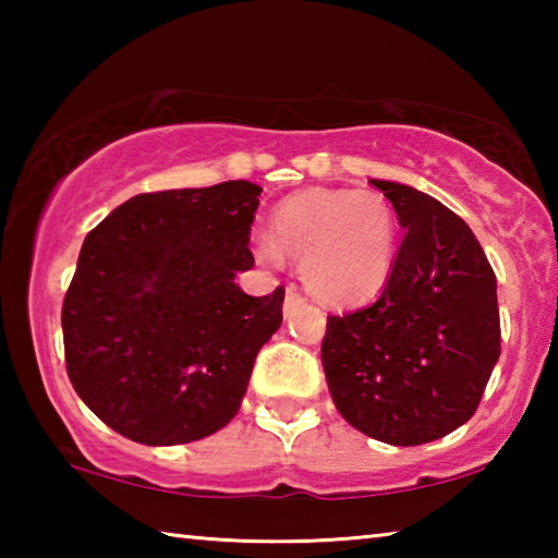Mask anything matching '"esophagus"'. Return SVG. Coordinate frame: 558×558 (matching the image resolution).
Segmentation results:
<instances>
[{
  "mask_svg": "<svg viewBox=\"0 0 558 558\" xmlns=\"http://www.w3.org/2000/svg\"><path fill=\"white\" fill-rule=\"evenodd\" d=\"M302 302H305V300L300 298V292L290 286L288 292H286V305H282V313H286V317H290L298 307H302Z\"/></svg>",
  "mask_w": 558,
  "mask_h": 558,
  "instance_id": "1",
  "label": "esophagus"
}]
</instances>
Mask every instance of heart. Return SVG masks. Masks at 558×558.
<instances>
[{
  "label": "heart",
  "instance_id": "obj_1",
  "mask_svg": "<svg viewBox=\"0 0 558 558\" xmlns=\"http://www.w3.org/2000/svg\"><path fill=\"white\" fill-rule=\"evenodd\" d=\"M300 263V280L327 305H356L386 288L399 256V219L379 192L310 189L288 196L256 241V258Z\"/></svg>",
  "mask_w": 558,
  "mask_h": 558
}]
</instances>
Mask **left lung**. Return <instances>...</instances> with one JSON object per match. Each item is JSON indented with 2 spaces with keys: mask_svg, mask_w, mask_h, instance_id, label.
<instances>
[{
  "mask_svg": "<svg viewBox=\"0 0 558 558\" xmlns=\"http://www.w3.org/2000/svg\"><path fill=\"white\" fill-rule=\"evenodd\" d=\"M403 241L372 305L327 317L323 366L342 418L421 446L472 418L499 359L497 278L470 226L409 184L372 179Z\"/></svg>",
  "mask_w": 558,
  "mask_h": 558,
  "instance_id": "1",
  "label": "left lung"
}]
</instances>
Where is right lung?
<instances>
[{"label": "right lung", "mask_w": 558, "mask_h": 558, "mask_svg": "<svg viewBox=\"0 0 558 558\" xmlns=\"http://www.w3.org/2000/svg\"><path fill=\"white\" fill-rule=\"evenodd\" d=\"M260 192L235 179L140 194L83 241L61 313L65 369L120 436L179 446L239 413L286 300L282 288L251 298L233 280L253 268Z\"/></svg>", "instance_id": "add662e5"}]
</instances>
